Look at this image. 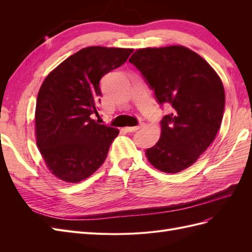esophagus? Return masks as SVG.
Returning a JSON list of instances; mask_svg holds the SVG:
<instances>
[{
	"label": "esophagus",
	"mask_w": 252,
	"mask_h": 252,
	"mask_svg": "<svg viewBox=\"0 0 252 252\" xmlns=\"http://www.w3.org/2000/svg\"><path fill=\"white\" fill-rule=\"evenodd\" d=\"M142 127V124H140L139 126H133V127H126L125 129L128 131V132H133V131H136L139 130V129Z\"/></svg>",
	"instance_id": "34e87169"
}]
</instances>
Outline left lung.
<instances>
[{"label":"left lung","mask_w":252,"mask_h":252,"mask_svg":"<svg viewBox=\"0 0 252 252\" xmlns=\"http://www.w3.org/2000/svg\"><path fill=\"white\" fill-rule=\"evenodd\" d=\"M129 62L155 91L158 103L171 106L161 121V138L146 149L148 161L167 173L188 168L220 127L225 108L222 81L202 57L180 45L138 49Z\"/></svg>","instance_id":"left-lung-1"}]
</instances>
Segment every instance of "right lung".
Wrapping results in <instances>:
<instances>
[{
  "instance_id": "1",
  "label": "right lung",
  "mask_w": 252,
  "mask_h": 252,
  "mask_svg": "<svg viewBox=\"0 0 252 252\" xmlns=\"http://www.w3.org/2000/svg\"><path fill=\"white\" fill-rule=\"evenodd\" d=\"M133 49L91 46L63 61L37 94L35 136L45 164L64 182L79 183L104 163L117 128L98 124L100 81Z\"/></svg>"
}]
</instances>
